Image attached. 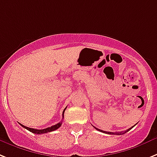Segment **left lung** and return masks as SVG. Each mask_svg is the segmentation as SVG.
<instances>
[{"mask_svg": "<svg viewBox=\"0 0 157 157\" xmlns=\"http://www.w3.org/2000/svg\"><path fill=\"white\" fill-rule=\"evenodd\" d=\"M136 125V124H135ZM132 127H133V126H132ZM132 128H128V129H127V130H125V131H124V132H105V131H102V130H101V129H98V128H96V129L97 130H98V131H100V132H105V133H107V134H113V135H123V134H124V133H126V132H128L129 131L130 129H132Z\"/></svg>", "mask_w": 157, "mask_h": 157, "instance_id": "obj_1", "label": "left lung"}]
</instances>
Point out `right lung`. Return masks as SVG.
<instances>
[{
    "mask_svg": "<svg viewBox=\"0 0 157 157\" xmlns=\"http://www.w3.org/2000/svg\"><path fill=\"white\" fill-rule=\"evenodd\" d=\"M65 109H66V108H65V109H64V111H63V118H64V111H65ZM61 124H62V121H60V122H59L58 124H56L55 125L51 126V127L47 128H44V129H35V128H31L26 127V126L23 125L21 124H21L23 128H26V129L29 130V132H33V133L35 134H43L46 133V132H49L55 131V130H56L61 126Z\"/></svg>",
    "mask_w": 157,
    "mask_h": 157,
    "instance_id": "add662e5",
    "label": "right lung"
}]
</instances>
